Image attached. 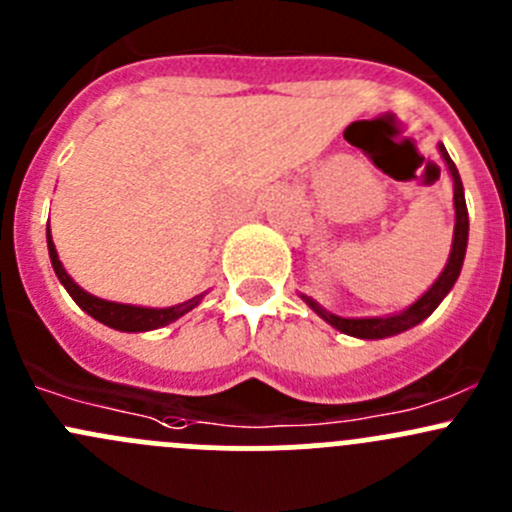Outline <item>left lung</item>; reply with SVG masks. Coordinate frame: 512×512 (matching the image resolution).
<instances>
[{
    "instance_id": "obj_1",
    "label": "left lung",
    "mask_w": 512,
    "mask_h": 512,
    "mask_svg": "<svg viewBox=\"0 0 512 512\" xmlns=\"http://www.w3.org/2000/svg\"><path fill=\"white\" fill-rule=\"evenodd\" d=\"M438 151H441V158L446 160V168L453 178V208H456V227H453V245H451V255H448L446 267L438 275V280L428 287V292H423L421 297L416 299L414 304L404 309L399 314H389V317H364V319H349V317H337V314L327 312L322 304L314 302L312 297L302 294L304 302L324 319V322L332 324L334 329L339 332L349 334V337L356 339H386L394 337V334L406 332V329L416 327L421 324L438 304L443 302L451 287L456 285L458 275H461L463 267V257H466V247H468V208H466V195H463V183L461 175H458L456 163H453L451 156H448L446 146L438 143Z\"/></svg>"
}]
</instances>
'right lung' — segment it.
I'll use <instances>...</instances> for the list:
<instances>
[{"label": "right lung", "mask_w": 512, "mask_h": 512, "mask_svg": "<svg viewBox=\"0 0 512 512\" xmlns=\"http://www.w3.org/2000/svg\"><path fill=\"white\" fill-rule=\"evenodd\" d=\"M46 245H49L51 267H54L56 277H59L61 285L66 287V292L71 294V299H74L86 314H91V317L98 319L101 324H106V327L118 329V332H151V329L165 327V324L175 322V319H180L183 314H188L190 309L198 307L200 299L205 297L203 292L198 294V297L188 299V302L175 304V307H163V309L133 307V304H118V302H108V299H98L71 280L69 272H66L64 265H61L59 255H56V247H54V240H51L49 230H46Z\"/></svg>", "instance_id": "right-lung-1"}]
</instances>
